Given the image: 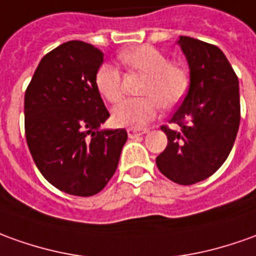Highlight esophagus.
<instances>
[{"instance_id": "34e87169", "label": "esophagus", "mask_w": 256, "mask_h": 256, "mask_svg": "<svg viewBox=\"0 0 256 256\" xmlns=\"http://www.w3.org/2000/svg\"><path fill=\"white\" fill-rule=\"evenodd\" d=\"M149 131L148 128H145V130H136V128H128V136L130 138H136V136H139V135H144V134H146V132Z\"/></svg>"}]
</instances>
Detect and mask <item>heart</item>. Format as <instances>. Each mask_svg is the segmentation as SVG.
Segmentation results:
<instances>
[{"instance_id":"heart-1","label":"heart","mask_w":256,"mask_h":256,"mask_svg":"<svg viewBox=\"0 0 256 256\" xmlns=\"http://www.w3.org/2000/svg\"><path fill=\"white\" fill-rule=\"evenodd\" d=\"M118 60L132 71L146 75L142 88L144 98H130L112 111V120L120 126L142 128L150 122L162 104L172 107L184 98L188 75L184 68L170 64L163 52L152 46H138L121 51ZM98 93L110 103H118L122 96V76L114 65L98 66L94 76Z\"/></svg>"}]
</instances>
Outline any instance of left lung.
I'll return each mask as SVG.
<instances>
[{
	"instance_id": "obj_1",
	"label": "left lung",
	"mask_w": 256,
	"mask_h": 256,
	"mask_svg": "<svg viewBox=\"0 0 256 256\" xmlns=\"http://www.w3.org/2000/svg\"><path fill=\"white\" fill-rule=\"evenodd\" d=\"M190 66V89L170 122L163 125L167 146L156 158L160 172L180 185L204 181L230 154L240 126L238 78L223 51L180 36Z\"/></svg>"
}]
</instances>
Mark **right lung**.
<instances>
[{
	"label": "right lung",
	"instance_id": "obj_1",
	"mask_svg": "<svg viewBox=\"0 0 256 256\" xmlns=\"http://www.w3.org/2000/svg\"><path fill=\"white\" fill-rule=\"evenodd\" d=\"M104 54L72 40L46 54L24 93V134L43 177L60 191L92 196L117 170L125 130H98L110 117L94 76Z\"/></svg>",
	"mask_w": 256,
	"mask_h": 256
}]
</instances>
